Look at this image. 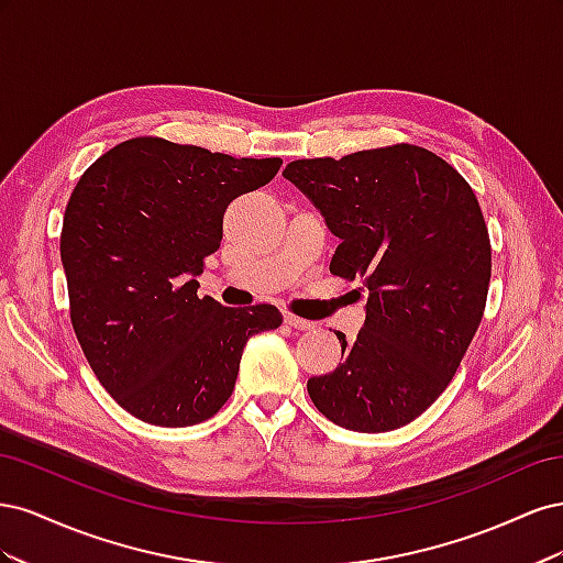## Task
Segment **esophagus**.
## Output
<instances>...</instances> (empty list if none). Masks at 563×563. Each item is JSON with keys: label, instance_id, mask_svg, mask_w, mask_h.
I'll list each match as a JSON object with an SVG mask.
<instances>
[{"label": "esophagus", "instance_id": "obj_1", "mask_svg": "<svg viewBox=\"0 0 563 563\" xmlns=\"http://www.w3.org/2000/svg\"><path fill=\"white\" fill-rule=\"evenodd\" d=\"M284 321L288 323V327H294V329H300V331H310V329H314V323L312 321H308V319H300V317H296V314H284Z\"/></svg>", "mask_w": 563, "mask_h": 563}]
</instances>
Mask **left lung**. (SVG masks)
Wrapping results in <instances>:
<instances>
[{
	"label": "left lung",
	"instance_id": "1",
	"mask_svg": "<svg viewBox=\"0 0 563 563\" xmlns=\"http://www.w3.org/2000/svg\"><path fill=\"white\" fill-rule=\"evenodd\" d=\"M340 244L331 275L362 279L366 321L343 364L308 380L310 399L354 432L404 428L446 389L479 329L488 228L470 183L418 145L362 150L284 168Z\"/></svg>",
	"mask_w": 563,
	"mask_h": 563
}]
</instances>
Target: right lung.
<instances>
[{
    "label": "right lung",
    "instance_id": "obj_1",
    "mask_svg": "<svg viewBox=\"0 0 563 563\" xmlns=\"http://www.w3.org/2000/svg\"><path fill=\"white\" fill-rule=\"evenodd\" d=\"M279 157H230L141 135L100 155L67 201L60 261L79 345L112 399L187 428L230 399L246 340L282 327L275 305L197 296L228 203L277 176Z\"/></svg>",
    "mask_w": 563,
    "mask_h": 563
}]
</instances>
